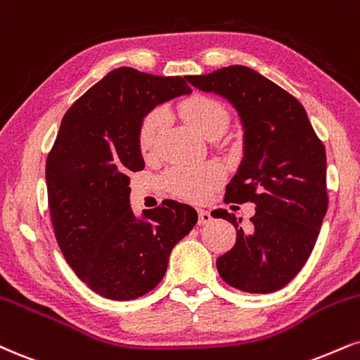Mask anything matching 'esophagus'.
<instances>
[{
  "label": "esophagus",
  "instance_id": "esophagus-1",
  "mask_svg": "<svg viewBox=\"0 0 360 360\" xmlns=\"http://www.w3.org/2000/svg\"><path fill=\"white\" fill-rule=\"evenodd\" d=\"M198 214H199V219H198L199 224H207V223H211V219H213V216H211L210 211H206V210H199Z\"/></svg>",
  "mask_w": 360,
  "mask_h": 360
}]
</instances>
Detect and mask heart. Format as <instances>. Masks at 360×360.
Here are the masks:
<instances>
[{
  "instance_id": "1",
  "label": "heart",
  "mask_w": 360,
  "mask_h": 360,
  "mask_svg": "<svg viewBox=\"0 0 360 360\" xmlns=\"http://www.w3.org/2000/svg\"><path fill=\"white\" fill-rule=\"evenodd\" d=\"M181 115L193 125L202 137L221 136L228 127L229 114L221 102L207 95H193L179 103ZM167 124V112L154 109L142 119L139 127V147L141 153L153 154L159 137ZM223 179V171L218 164L206 162L199 166H174L162 176V186L174 196L186 201H202L214 186Z\"/></svg>"
}]
</instances>
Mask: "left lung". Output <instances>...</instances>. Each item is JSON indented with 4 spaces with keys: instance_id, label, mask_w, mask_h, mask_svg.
I'll list each match as a JSON object with an SVG mask.
<instances>
[{
    "instance_id": "1",
    "label": "left lung",
    "mask_w": 360,
    "mask_h": 360,
    "mask_svg": "<svg viewBox=\"0 0 360 360\" xmlns=\"http://www.w3.org/2000/svg\"><path fill=\"white\" fill-rule=\"evenodd\" d=\"M186 80L226 98L243 131L226 201L255 202V214L241 226L226 210L211 213L236 228L235 246L216 259L219 275L241 292H276L305 265L327 213L326 149L302 103L253 68L231 65Z\"/></svg>"
}]
</instances>
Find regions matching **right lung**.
<instances>
[{
    "label": "right lung",
    "mask_w": 360,
    "mask_h": 360,
    "mask_svg": "<svg viewBox=\"0 0 360 360\" xmlns=\"http://www.w3.org/2000/svg\"><path fill=\"white\" fill-rule=\"evenodd\" d=\"M184 79L115 68L63 115L46 159L60 250L77 276L110 300L150 292L166 274L172 248L198 221L196 210L177 201L137 216L129 188V172L144 167L142 119L155 105L191 94Z\"/></svg>",
    "instance_id": "obj_1"
}]
</instances>
